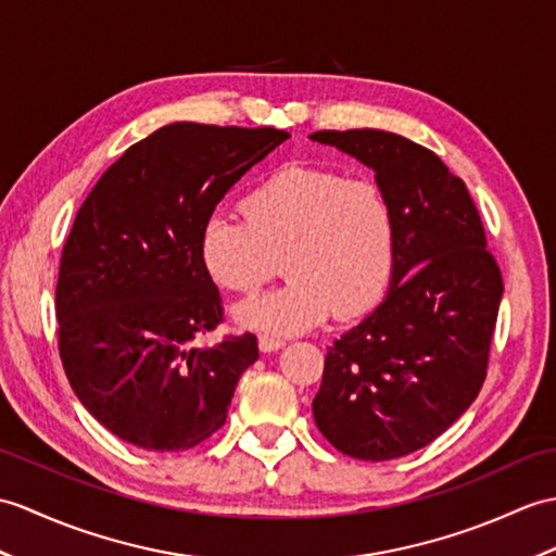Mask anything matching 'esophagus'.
Listing matches in <instances>:
<instances>
[{
	"label": "esophagus",
	"instance_id": "esophagus-1",
	"mask_svg": "<svg viewBox=\"0 0 556 556\" xmlns=\"http://www.w3.org/2000/svg\"><path fill=\"white\" fill-rule=\"evenodd\" d=\"M257 348H261V353H275V351H279V348H283V341L261 337V339H257Z\"/></svg>",
	"mask_w": 556,
	"mask_h": 556
}]
</instances>
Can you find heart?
<instances>
[{
  "mask_svg": "<svg viewBox=\"0 0 556 556\" xmlns=\"http://www.w3.org/2000/svg\"><path fill=\"white\" fill-rule=\"evenodd\" d=\"M243 217L203 223L199 257L217 287L251 293L283 261L289 283L235 305L241 327L293 337L331 313L353 319L377 305L393 277L395 217L369 179L315 165H283L243 199Z\"/></svg>",
  "mask_w": 556,
  "mask_h": 556,
  "instance_id": "heart-1",
  "label": "heart"
}]
</instances>
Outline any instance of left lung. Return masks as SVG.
I'll use <instances>...</instances> for the list:
<instances>
[{"mask_svg":"<svg viewBox=\"0 0 556 556\" xmlns=\"http://www.w3.org/2000/svg\"><path fill=\"white\" fill-rule=\"evenodd\" d=\"M309 139L371 167L395 217L389 293L329 345L315 424L348 457H405L447 431L481 391L505 291L500 267L467 185L433 151L383 130Z\"/></svg>","mask_w":556,"mask_h":556,"instance_id":"1","label":"left lung"}]
</instances>
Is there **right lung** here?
I'll list each match as a JSON object with an SVG mask.
<instances>
[{"instance_id": "1", "label": "right lung", "mask_w": 556, "mask_h": 556, "mask_svg": "<svg viewBox=\"0 0 556 556\" xmlns=\"http://www.w3.org/2000/svg\"><path fill=\"white\" fill-rule=\"evenodd\" d=\"M289 137L165 125L127 149L77 211L56 283L59 353L75 395L121 441L179 453L225 424L257 341L197 345L223 321L199 237L225 193Z\"/></svg>"}]
</instances>
